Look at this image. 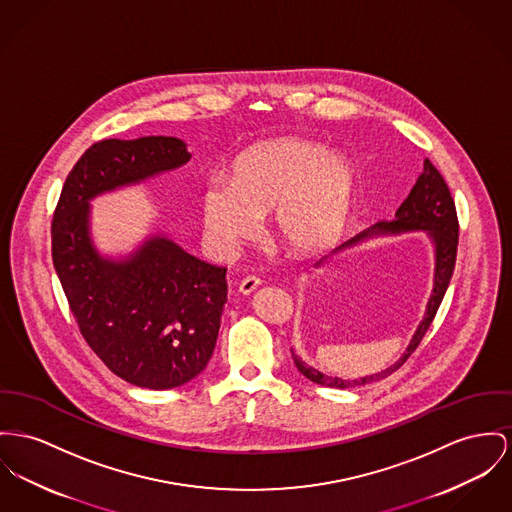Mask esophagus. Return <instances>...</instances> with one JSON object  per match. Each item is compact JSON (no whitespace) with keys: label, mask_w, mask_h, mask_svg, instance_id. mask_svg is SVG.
<instances>
[{"label":"esophagus","mask_w":512,"mask_h":512,"mask_svg":"<svg viewBox=\"0 0 512 512\" xmlns=\"http://www.w3.org/2000/svg\"><path fill=\"white\" fill-rule=\"evenodd\" d=\"M262 281H260V277H256V275H246L242 281L239 283V291L242 295H250L252 291H256L258 289V285H260Z\"/></svg>","instance_id":"obj_1"}]
</instances>
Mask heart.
I'll list each match as a JSON object with an SVG mask.
<instances>
[{"mask_svg":"<svg viewBox=\"0 0 512 512\" xmlns=\"http://www.w3.org/2000/svg\"><path fill=\"white\" fill-rule=\"evenodd\" d=\"M357 190V171L341 155L299 137L258 143L233 163L231 182L213 178L202 196L207 239L233 250L254 239L272 209V233L285 250L310 256L340 237Z\"/></svg>","mask_w":512,"mask_h":512,"instance_id":"obj_1","label":"heart"}]
</instances>
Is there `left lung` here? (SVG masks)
Returning a JSON list of instances; mask_svg holds the SVG:
<instances>
[{
  "label": "left lung",
  "mask_w": 512,
  "mask_h": 512,
  "mask_svg": "<svg viewBox=\"0 0 512 512\" xmlns=\"http://www.w3.org/2000/svg\"><path fill=\"white\" fill-rule=\"evenodd\" d=\"M415 229L429 231L431 239L435 240L437 268H435V289H433V295L429 299L427 312H425L423 322L419 324L413 340L409 341L406 353L398 359V363H394L386 371L376 373V375L363 376L359 380H341V378H336V376L322 375L316 369L305 365L293 353V361H295L297 369L307 376L308 380H312L316 384H322V386H330V388H351V386L369 384V382H375V380H380L384 376L392 375L394 371H398L408 361L409 355L417 349V345L423 340L425 332L429 330L431 322L435 320V314H437V310H439L441 303H443L444 293L448 289L450 277H452V272H454L460 225H458L456 205H454L452 194H450V190H448V186L444 182L443 174L439 172V169L429 159H425L423 172L419 174L417 182L413 184L408 198L404 200V204L398 207L396 219L390 221V223L376 225L375 231L398 233V231H415ZM375 231H367V233H363V235H359V237L341 244L338 250L345 248V246H351V244H355V242H359V240H363L365 237H369V235H373Z\"/></svg>",
  "instance_id": "1"
}]
</instances>
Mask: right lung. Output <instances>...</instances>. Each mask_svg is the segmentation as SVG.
<instances>
[{
    "mask_svg": "<svg viewBox=\"0 0 512 512\" xmlns=\"http://www.w3.org/2000/svg\"><path fill=\"white\" fill-rule=\"evenodd\" d=\"M176 137L101 139L69 171L52 217V262L81 336L114 375L169 390L211 359L227 268L155 237L130 260H103L89 239V200L188 163Z\"/></svg>",
    "mask_w": 512,
    "mask_h": 512,
    "instance_id": "add662e5",
    "label": "right lung"
}]
</instances>
